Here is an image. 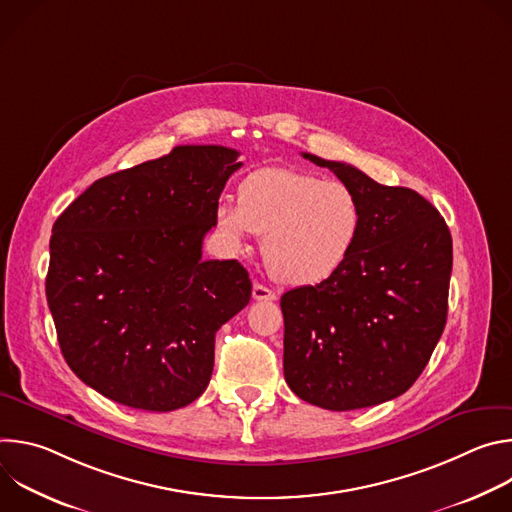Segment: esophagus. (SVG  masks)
<instances>
[{
	"label": "esophagus",
	"mask_w": 512,
	"mask_h": 512,
	"mask_svg": "<svg viewBox=\"0 0 512 512\" xmlns=\"http://www.w3.org/2000/svg\"><path fill=\"white\" fill-rule=\"evenodd\" d=\"M275 298L277 296H275L273 289H269L263 283H253V300H257V302H273Z\"/></svg>",
	"instance_id": "esophagus-1"
}]
</instances>
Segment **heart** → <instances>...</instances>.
Segmentation results:
<instances>
[{
  "label": "heart",
  "instance_id": "1",
  "mask_svg": "<svg viewBox=\"0 0 512 512\" xmlns=\"http://www.w3.org/2000/svg\"><path fill=\"white\" fill-rule=\"evenodd\" d=\"M214 223L235 251L253 235H263V261L277 281L316 285L354 253L364 229V206L356 190L340 180L263 168L241 182L239 202H216Z\"/></svg>",
  "mask_w": 512,
  "mask_h": 512
}]
</instances>
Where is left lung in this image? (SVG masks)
<instances>
[{"instance_id":"8db88e82","label":"left lung","mask_w":512,"mask_h":512,"mask_svg":"<svg viewBox=\"0 0 512 512\" xmlns=\"http://www.w3.org/2000/svg\"><path fill=\"white\" fill-rule=\"evenodd\" d=\"M356 190L364 229L326 281L285 291L283 375L330 411L379 405L423 373L448 318L452 235L437 208L344 162L302 154Z\"/></svg>"}]
</instances>
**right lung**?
<instances>
[{
    "label": "right lung",
    "instance_id": "add662e5",
    "mask_svg": "<svg viewBox=\"0 0 512 512\" xmlns=\"http://www.w3.org/2000/svg\"><path fill=\"white\" fill-rule=\"evenodd\" d=\"M237 158L225 145H178L93 182L56 218L46 300L58 344L107 399L174 411L208 387L216 330L251 300L237 259L202 261Z\"/></svg>",
    "mask_w": 512,
    "mask_h": 512
}]
</instances>
